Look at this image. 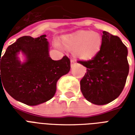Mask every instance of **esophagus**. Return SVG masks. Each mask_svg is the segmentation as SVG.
Returning a JSON list of instances; mask_svg holds the SVG:
<instances>
[{"label": "esophagus", "instance_id": "1", "mask_svg": "<svg viewBox=\"0 0 135 135\" xmlns=\"http://www.w3.org/2000/svg\"><path fill=\"white\" fill-rule=\"evenodd\" d=\"M75 64H76V61H75L74 60H72V59H71V67H74Z\"/></svg>", "mask_w": 135, "mask_h": 135}]
</instances>
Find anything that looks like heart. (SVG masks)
<instances>
[{"mask_svg": "<svg viewBox=\"0 0 135 135\" xmlns=\"http://www.w3.org/2000/svg\"><path fill=\"white\" fill-rule=\"evenodd\" d=\"M102 37L94 31H79L63 36L61 43L66 50H73L74 57L82 60H90L99 53L102 46ZM56 46L60 47L58 43Z\"/></svg>", "mask_w": 135, "mask_h": 135, "instance_id": "b5f03b06", "label": "heart"}]
</instances>
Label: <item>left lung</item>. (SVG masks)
Here are the masks:
<instances>
[{"instance_id": "8db88e82", "label": "left lung", "mask_w": 135, "mask_h": 135, "mask_svg": "<svg viewBox=\"0 0 135 135\" xmlns=\"http://www.w3.org/2000/svg\"><path fill=\"white\" fill-rule=\"evenodd\" d=\"M99 53L88 61L79 60L87 68L80 90L87 100L95 105L113 101L122 93L129 74L127 48L119 37L103 31Z\"/></svg>"}]
</instances>
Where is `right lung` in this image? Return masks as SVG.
Here are the masks:
<instances>
[{
  "mask_svg": "<svg viewBox=\"0 0 135 135\" xmlns=\"http://www.w3.org/2000/svg\"><path fill=\"white\" fill-rule=\"evenodd\" d=\"M45 37H21L0 56V85L2 82L13 98L28 105L51 99L56 93L57 81L70 70V59L66 56L59 61L50 59ZM19 51L27 57L23 64L17 58Z\"/></svg>",
  "mask_w": 135,
  "mask_h": 135,
  "instance_id": "obj_1",
  "label": "right lung"
}]
</instances>
